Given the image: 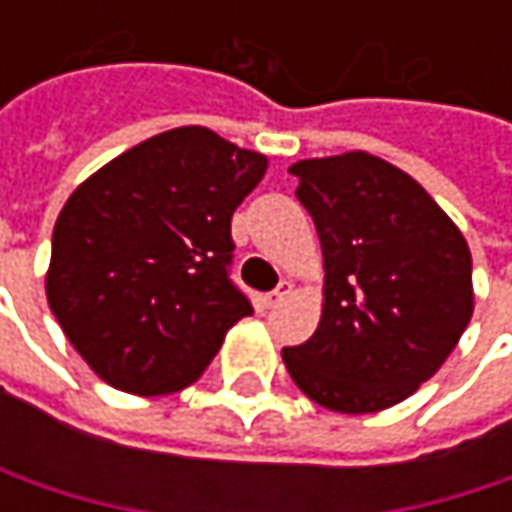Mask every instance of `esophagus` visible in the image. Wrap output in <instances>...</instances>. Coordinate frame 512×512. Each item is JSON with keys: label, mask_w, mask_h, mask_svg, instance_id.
<instances>
[{"label": "esophagus", "mask_w": 512, "mask_h": 512, "mask_svg": "<svg viewBox=\"0 0 512 512\" xmlns=\"http://www.w3.org/2000/svg\"><path fill=\"white\" fill-rule=\"evenodd\" d=\"M290 293H293V284H290V281H281L272 293L263 296V308H275V305H278L284 296H290Z\"/></svg>", "instance_id": "obj_1"}]
</instances>
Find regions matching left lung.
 I'll use <instances>...</instances> for the list:
<instances>
[{
	"mask_svg": "<svg viewBox=\"0 0 512 512\" xmlns=\"http://www.w3.org/2000/svg\"><path fill=\"white\" fill-rule=\"evenodd\" d=\"M323 249L317 332L284 347L314 403L382 412L427 382L474 311L471 252L451 216L397 165L364 151L290 165Z\"/></svg>",
	"mask_w": 512,
	"mask_h": 512,
	"instance_id": "left-lung-1",
	"label": "left lung"
}]
</instances>
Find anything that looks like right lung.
I'll use <instances>...</instances> for the list:
<instances>
[{
  "instance_id": "right-lung-1",
  "label": "right lung",
  "mask_w": 512,
  "mask_h": 512,
  "mask_svg": "<svg viewBox=\"0 0 512 512\" xmlns=\"http://www.w3.org/2000/svg\"><path fill=\"white\" fill-rule=\"evenodd\" d=\"M266 165L207 127H177L73 189L52 228L47 302L103 382L180 391L252 314L228 278L231 216Z\"/></svg>"
}]
</instances>
